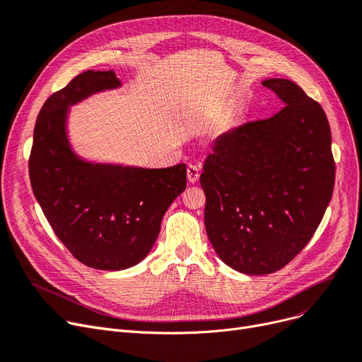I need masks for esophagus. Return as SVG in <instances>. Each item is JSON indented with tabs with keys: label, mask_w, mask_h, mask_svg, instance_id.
<instances>
[{
	"label": "esophagus",
	"mask_w": 362,
	"mask_h": 362,
	"mask_svg": "<svg viewBox=\"0 0 362 362\" xmlns=\"http://www.w3.org/2000/svg\"><path fill=\"white\" fill-rule=\"evenodd\" d=\"M188 180L191 183H195L198 179H199V167L198 165H194V164H189L188 165Z\"/></svg>",
	"instance_id": "34e87169"
}]
</instances>
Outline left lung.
Listing matches in <instances>:
<instances>
[{
    "label": "left lung",
    "instance_id": "1",
    "mask_svg": "<svg viewBox=\"0 0 362 362\" xmlns=\"http://www.w3.org/2000/svg\"><path fill=\"white\" fill-rule=\"evenodd\" d=\"M262 85L284 109L219 136L199 176L213 249L250 276L274 273L298 255L322 221L336 180L320 104L288 78Z\"/></svg>",
    "mask_w": 362,
    "mask_h": 362
}]
</instances>
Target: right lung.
<instances>
[{"instance_id":"add662e5","label":"right lung","mask_w":362,"mask_h":362,"mask_svg":"<svg viewBox=\"0 0 362 362\" xmlns=\"http://www.w3.org/2000/svg\"><path fill=\"white\" fill-rule=\"evenodd\" d=\"M117 86L113 71L88 70L52 93L38 113L28 163L34 195L62 245L90 269L112 272L146 258L167 209L186 188L185 164H92L71 151L69 105Z\"/></svg>"}]
</instances>
